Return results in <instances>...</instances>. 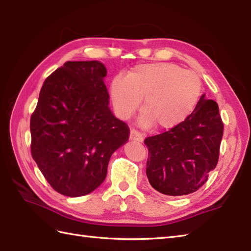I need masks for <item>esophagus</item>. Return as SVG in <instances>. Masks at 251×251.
Returning a JSON list of instances; mask_svg holds the SVG:
<instances>
[{
    "mask_svg": "<svg viewBox=\"0 0 251 251\" xmlns=\"http://www.w3.org/2000/svg\"><path fill=\"white\" fill-rule=\"evenodd\" d=\"M129 140L142 142V141H143V137H142V135L139 134V132H137L136 130L131 129V130H130V135H129Z\"/></svg>",
    "mask_w": 251,
    "mask_h": 251,
    "instance_id": "34e87169",
    "label": "esophagus"
}]
</instances>
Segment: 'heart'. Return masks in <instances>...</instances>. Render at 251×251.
<instances>
[{"label":"heart","instance_id":"obj_1","mask_svg":"<svg viewBox=\"0 0 251 251\" xmlns=\"http://www.w3.org/2000/svg\"><path fill=\"white\" fill-rule=\"evenodd\" d=\"M201 92L199 74L168 62L137 66L110 85L112 103L122 120H128L144 98L138 125L145 129L178 126L195 110Z\"/></svg>","mask_w":251,"mask_h":251}]
</instances>
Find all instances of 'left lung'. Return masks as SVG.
Wrapping results in <instances>:
<instances>
[{
  "instance_id": "8db88e82",
  "label": "left lung",
  "mask_w": 251,
  "mask_h": 251,
  "mask_svg": "<svg viewBox=\"0 0 251 251\" xmlns=\"http://www.w3.org/2000/svg\"><path fill=\"white\" fill-rule=\"evenodd\" d=\"M222 136L218 104L201 95L184 122L145 140L149 150L147 177L152 188L169 196L199 190L217 166Z\"/></svg>"
}]
</instances>
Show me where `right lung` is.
<instances>
[{"mask_svg":"<svg viewBox=\"0 0 251 251\" xmlns=\"http://www.w3.org/2000/svg\"><path fill=\"white\" fill-rule=\"evenodd\" d=\"M98 60L68 61L45 79L31 116V153L52 189L70 197L103 182L129 128L112 113Z\"/></svg>","mask_w":251,"mask_h":251,"instance_id":"right-lung-1","label":"right lung"}]
</instances>
